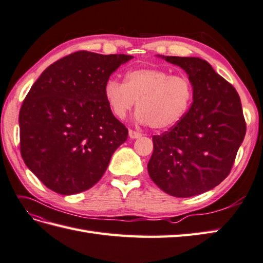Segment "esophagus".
Returning a JSON list of instances; mask_svg holds the SVG:
<instances>
[{"mask_svg": "<svg viewBox=\"0 0 263 263\" xmlns=\"http://www.w3.org/2000/svg\"><path fill=\"white\" fill-rule=\"evenodd\" d=\"M141 136H142L141 133L135 132V130H133V129H129V137L132 139H136V138H139Z\"/></svg>", "mask_w": 263, "mask_h": 263, "instance_id": "1", "label": "esophagus"}]
</instances>
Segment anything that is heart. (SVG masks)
Listing matches in <instances>:
<instances>
[{
    "label": "heart",
    "mask_w": 263,
    "mask_h": 263,
    "mask_svg": "<svg viewBox=\"0 0 263 263\" xmlns=\"http://www.w3.org/2000/svg\"><path fill=\"white\" fill-rule=\"evenodd\" d=\"M103 92L117 118L125 119L137 102V121L149 124L156 130L177 125L188 111L194 96L188 78L161 68L133 69L126 74L125 83L109 79Z\"/></svg>",
    "instance_id": "1"
}]
</instances>
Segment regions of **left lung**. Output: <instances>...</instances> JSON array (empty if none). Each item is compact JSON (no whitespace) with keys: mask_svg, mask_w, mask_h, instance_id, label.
Segmentation results:
<instances>
[{"mask_svg":"<svg viewBox=\"0 0 263 263\" xmlns=\"http://www.w3.org/2000/svg\"><path fill=\"white\" fill-rule=\"evenodd\" d=\"M161 57L188 74L194 102L170 130L153 136L148 174L168 195L197 196L218 185L234 164L247 132L241 99L201 58Z\"/></svg>","mask_w":263,"mask_h":263,"instance_id":"8db88e82","label":"left lung"}]
</instances>
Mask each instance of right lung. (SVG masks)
<instances>
[{
	"label": "right lung",
	"instance_id": "right-lung-1",
	"mask_svg": "<svg viewBox=\"0 0 263 263\" xmlns=\"http://www.w3.org/2000/svg\"><path fill=\"white\" fill-rule=\"evenodd\" d=\"M132 58L73 52L46 68L28 92L19 114L21 156L48 189L68 196L92 188L126 142L128 129L103 89Z\"/></svg>",
	"mask_w": 263,
	"mask_h": 263
}]
</instances>
